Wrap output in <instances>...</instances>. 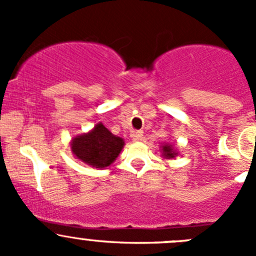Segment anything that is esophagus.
Returning a JSON list of instances; mask_svg holds the SVG:
<instances>
[{
    "mask_svg": "<svg viewBox=\"0 0 256 256\" xmlns=\"http://www.w3.org/2000/svg\"><path fill=\"white\" fill-rule=\"evenodd\" d=\"M131 138H132L134 140H136V141H141L144 138V132L141 130L132 131V134H131Z\"/></svg>",
    "mask_w": 256,
    "mask_h": 256,
    "instance_id": "1",
    "label": "esophagus"
}]
</instances>
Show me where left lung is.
<instances>
[{
	"instance_id": "obj_1",
	"label": "left lung",
	"mask_w": 256,
	"mask_h": 256,
	"mask_svg": "<svg viewBox=\"0 0 256 256\" xmlns=\"http://www.w3.org/2000/svg\"><path fill=\"white\" fill-rule=\"evenodd\" d=\"M162 151H164V157H172V158H174V157L177 154L176 152H174L172 147L168 146V144H164V146H162Z\"/></svg>"
}]
</instances>
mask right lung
<instances>
[{
	"label": "right lung",
	"mask_w": 256,
	"mask_h": 256,
	"mask_svg": "<svg viewBox=\"0 0 256 256\" xmlns=\"http://www.w3.org/2000/svg\"><path fill=\"white\" fill-rule=\"evenodd\" d=\"M124 140L112 135L102 122L90 132L80 135L72 142V151L79 160L96 168H104L116 160Z\"/></svg>",
	"instance_id": "add662e5"
}]
</instances>
